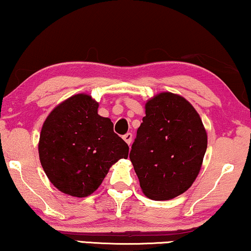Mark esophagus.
<instances>
[{
	"label": "esophagus",
	"mask_w": 251,
	"mask_h": 251,
	"mask_svg": "<svg viewBox=\"0 0 251 251\" xmlns=\"http://www.w3.org/2000/svg\"><path fill=\"white\" fill-rule=\"evenodd\" d=\"M123 140H125L128 145H130L131 142H132V133H131V132L126 133L125 136H123Z\"/></svg>",
	"instance_id": "obj_1"
}]
</instances>
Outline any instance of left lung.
<instances>
[{
	"mask_svg": "<svg viewBox=\"0 0 251 251\" xmlns=\"http://www.w3.org/2000/svg\"><path fill=\"white\" fill-rule=\"evenodd\" d=\"M206 147L205 129L190 102L173 93L149 100L129 156L145 195L161 201L183 194L199 175Z\"/></svg>",
	"mask_w": 251,
	"mask_h": 251,
	"instance_id": "left-lung-1",
	"label": "left lung"
}]
</instances>
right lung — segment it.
Segmentation results:
<instances>
[{"label":"right lung","mask_w":251,"mask_h":251,"mask_svg":"<svg viewBox=\"0 0 251 251\" xmlns=\"http://www.w3.org/2000/svg\"><path fill=\"white\" fill-rule=\"evenodd\" d=\"M99 103L77 94L59 104L42 126L39 158L50 182L65 194L85 198L103 182L111 166L128 158L129 147L98 114Z\"/></svg>","instance_id":"obj_1"}]
</instances>
